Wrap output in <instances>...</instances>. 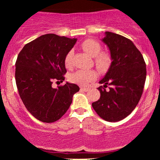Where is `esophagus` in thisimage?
I'll return each instance as SVG.
<instances>
[{"label": "esophagus", "instance_id": "obj_1", "mask_svg": "<svg viewBox=\"0 0 160 160\" xmlns=\"http://www.w3.org/2000/svg\"><path fill=\"white\" fill-rule=\"evenodd\" d=\"M80 89H81V90H82V91H84V92H87V91H89V88H86V87H81L80 88Z\"/></svg>", "mask_w": 160, "mask_h": 160}]
</instances>
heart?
Segmentation results:
<instances>
[{"mask_svg": "<svg viewBox=\"0 0 160 160\" xmlns=\"http://www.w3.org/2000/svg\"><path fill=\"white\" fill-rule=\"evenodd\" d=\"M80 47L89 56L93 57L96 68L101 73H104L111 65L112 58L108 52H102V46L98 41L93 39H86L80 43ZM73 51L70 50L66 53L64 58V65L68 69L72 68ZM97 73L94 70H78L69 75L70 82L80 86H86L89 82L95 80Z\"/></svg>", "mask_w": 160, "mask_h": 160, "instance_id": "b5f03b06", "label": "heart"}]
</instances>
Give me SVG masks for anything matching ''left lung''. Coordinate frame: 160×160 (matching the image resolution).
Returning a JSON list of instances; mask_svg holds the SVG:
<instances>
[{"label": "left lung", "instance_id": "obj_1", "mask_svg": "<svg viewBox=\"0 0 160 160\" xmlns=\"http://www.w3.org/2000/svg\"><path fill=\"white\" fill-rule=\"evenodd\" d=\"M103 38L111 51V65L104 84L98 88L100 98L92 104L101 118L109 122L123 120L140 100L146 80V64L142 54L128 38L107 32ZM109 86V89L106 88Z\"/></svg>", "mask_w": 160, "mask_h": 160}]
</instances>
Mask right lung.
<instances>
[{
  "label": "right lung",
  "instance_id": "right-lung-1",
  "mask_svg": "<svg viewBox=\"0 0 160 160\" xmlns=\"http://www.w3.org/2000/svg\"><path fill=\"white\" fill-rule=\"evenodd\" d=\"M77 39L44 34L25 45L16 62V83L24 105L32 116L43 122H56L67 112L78 85L66 82L52 87L53 81L62 82L67 71L66 53Z\"/></svg>",
  "mask_w": 160,
  "mask_h": 160
}]
</instances>
